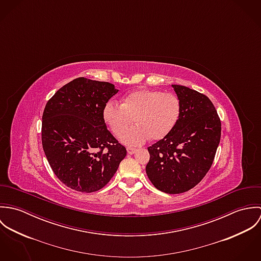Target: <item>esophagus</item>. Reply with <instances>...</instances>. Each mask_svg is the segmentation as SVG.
<instances>
[{"label":"esophagus","instance_id":"obj_1","mask_svg":"<svg viewBox=\"0 0 261 261\" xmlns=\"http://www.w3.org/2000/svg\"><path fill=\"white\" fill-rule=\"evenodd\" d=\"M126 150H127V152H128L129 154H133V153H135V152H136V150H137V149H135V148H133V147H127V148H126Z\"/></svg>","mask_w":261,"mask_h":261}]
</instances>
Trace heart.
Returning <instances> with one entry per match:
<instances>
[{"label":"heart","instance_id":"obj_1","mask_svg":"<svg viewBox=\"0 0 261 261\" xmlns=\"http://www.w3.org/2000/svg\"><path fill=\"white\" fill-rule=\"evenodd\" d=\"M181 114V101L171 92L155 89H139L126 94L121 105L108 101L103 108V119L112 133L119 137L132 124L137 125L121 136L130 145H139L147 139L155 141L168 136L177 124Z\"/></svg>","mask_w":261,"mask_h":261}]
</instances>
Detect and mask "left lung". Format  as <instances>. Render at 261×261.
Returning a JSON list of instances; mask_svg holds the SVG:
<instances>
[{
	"label": "left lung",
	"instance_id": "obj_1",
	"mask_svg": "<svg viewBox=\"0 0 261 261\" xmlns=\"http://www.w3.org/2000/svg\"><path fill=\"white\" fill-rule=\"evenodd\" d=\"M181 101L173 130L148 148L146 172L162 192L180 194L198 185L210 170L221 138V121L212 101L183 85H172Z\"/></svg>",
	"mask_w": 261,
	"mask_h": 261
}]
</instances>
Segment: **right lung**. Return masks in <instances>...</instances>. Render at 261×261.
I'll return each instance as SVG.
<instances>
[{
	"mask_svg": "<svg viewBox=\"0 0 261 261\" xmlns=\"http://www.w3.org/2000/svg\"><path fill=\"white\" fill-rule=\"evenodd\" d=\"M117 91L110 82L78 77L46 103L42 146L52 171L65 186L96 192L111 181L126 155L102 115Z\"/></svg>",
	"mask_w": 261,
	"mask_h": 261,
	"instance_id": "1",
	"label": "right lung"
}]
</instances>
